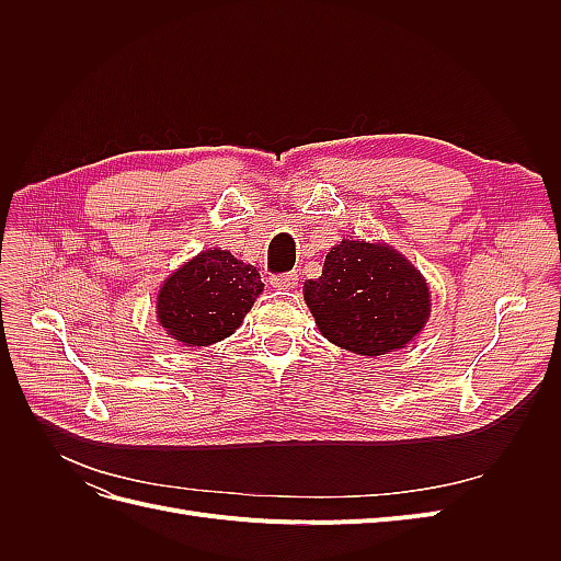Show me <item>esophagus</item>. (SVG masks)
I'll use <instances>...</instances> for the list:
<instances>
[{"mask_svg": "<svg viewBox=\"0 0 561 561\" xmlns=\"http://www.w3.org/2000/svg\"><path fill=\"white\" fill-rule=\"evenodd\" d=\"M297 280H299V276L295 274V271H290V274L271 276V285L278 287V290H293V287H297Z\"/></svg>", "mask_w": 561, "mask_h": 561, "instance_id": "34e87169", "label": "esophagus"}]
</instances>
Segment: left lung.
<instances>
[{
    "instance_id": "8db88e82",
    "label": "left lung",
    "mask_w": 561,
    "mask_h": 561,
    "mask_svg": "<svg viewBox=\"0 0 561 561\" xmlns=\"http://www.w3.org/2000/svg\"><path fill=\"white\" fill-rule=\"evenodd\" d=\"M320 334L339 348L377 358L404 348L431 316V293L419 268L386 243L334 245L322 274L304 283Z\"/></svg>"
}]
</instances>
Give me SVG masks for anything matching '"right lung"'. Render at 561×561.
I'll use <instances>...</instances> for the list:
<instances>
[{"label":"right lung","instance_id":"obj_1","mask_svg":"<svg viewBox=\"0 0 561 561\" xmlns=\"http://www.w3.org/2000/svg\"><path fill=\"white\" fill-rule=\"evenodd\" d=\"M262 290L260 271L252 264L227 250H206L161 285L159 325L182 346H210L239 330Z\"/></svg>","mask_w":561,"mask_h":561}]
</instances>
